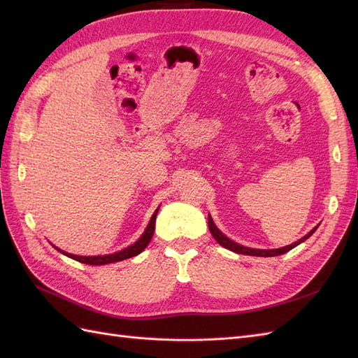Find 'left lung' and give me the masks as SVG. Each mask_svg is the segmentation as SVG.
Returning <instances> with one entry per match:
<instances>
[{
  "label": "left lung",
  "instance_id": "1",
  "mask_svg": "<svg viewBox=\"0 0 358 358\" xmlns=\"http://www.w3.org/2000/svg\"><path fill=\"white\" fill-rule=\"evenodd\" d=\"M208 224H209V230H210L212 236L215 237V241L218 242L221 246H224V248H227V249H230V251H233V252H236V254L252 255V257H275V255H282V254L291 251L292 248H296L297 245H300L301 242H305V241L308 239V237H310L313 233H315V230L318 229V225H317L315 229H312L305 237H301L300 241H297V242H294V243H291V245H288V246H284V248H278V249H254V248H248V246H242V245H239V243H236V242H233L231 239H229V237H227L225 234H222V233L220 231L218 227L215 225V222H213L210 215L208 216Z\"/></svg>",
  "mask_w": 358,
  "mask_h": 358
}]
</instances>
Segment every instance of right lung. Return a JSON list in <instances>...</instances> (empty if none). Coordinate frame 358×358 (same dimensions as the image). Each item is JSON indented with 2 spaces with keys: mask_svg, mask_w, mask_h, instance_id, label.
Masks as SVG:
<instances>
[{
  "mask_svg": "<svg viewBox=\"0 0 358 358\" xmlns=\"http://www.w3.org/2000/svg\"><path fill=\"white\" fill-rule=\"evenodd\" d=\"M159 209V208H158ZM158 209L154 212L152 218H150L148 227L145 233L140 236V239L137 242H134L131 246H128L125 249H122V251H117L115 254H107V255H94V257H82V255H73V254H69V252H64L61 251V249H57L59 252H62L64 255H67L73 259H76V262L79 263H85V264H91V266H103V264H110V263H116V262H122V259H127V258H131V257H136L138 255L140 252L143 251V249L149 245L150 239H152L154 236V231H155V220H157V213H158Z\"/></svg>",
  "mask_w": 358,
  "mask_h": 358,
  "instance_id": "add662e5",
  "label": "right lung"
}]
</instances>
